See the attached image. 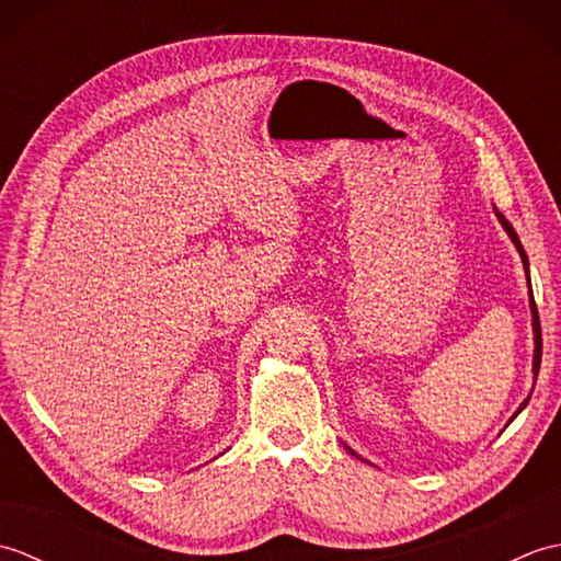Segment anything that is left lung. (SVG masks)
Segmentation results:
<instances>
[{"mask_svg":"<svg viewBox=\"0 0 561 561\" xmlns=\"http://www.w3.org/2000/svg\"><path fill=\"white\" fill-rule=\"evenodd\" d=\"M494 214H496V219H499V224L504 226V231L508 233V238H511V243L516 245V250H518V255H520V262H523V270H526V277H528V301H530V316H533V344H535V350H533V388H535V380H538V371H540V359H542V332H540V318H538V306H535V299H533V289H530V262H528V255H526V250H523V245H520V238H518V233L514 231V226H511L506 219H504V214L499 211L496 207H494ZM530 396L533 392H528V398L520 402V408L514 412V416H511L508 420V424L516 420V416L526 410V404H528V400H530ZM347 448L352 456H356V453L350 448V446H344ZM359 458V456H356Z\"/></svg>","mask_w":561,"mask_h":561,"instance_id":"left-lung-1","label":"left lung"}]
</instances>
